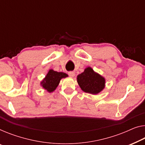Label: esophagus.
<instances>
[{
  "instance_id": "obj_1",
  "label": "esophagus",
  "mask_w": 145,
  "mask_h": 145,
  "mask_svg": "<svg viewBox=\"0 0 145 145\" xmlns=\"http://www.w3.org/2000/svg\"><path fill=\"white\" fill-rule=\"evenodd\" d=\"M68 75H70V77H73L75 76V73L73 72H68Z\"/></svg>"
}]
</instances>
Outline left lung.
Masks as SVG:
<instances>
[{
  "instance_id": "left-lung-1",
  "label": "left lung",
  "mask_w": 145,
  "mask_h": 145,
  "mask_svg": "<svg viewBox=\"0 0 145 145\" xmlns=\"http://www.w3.org/2000/svg\"><path fill=\"white\" fill-rule=\"evenodd\" d=\"M77 79L81 90L86 93L97 94L105 87L104 77L95 72L90 67L86 68L83 73L77 75Z\"/></svg>"
}]
</instances>
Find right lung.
I'll use <instances>...</instances> for the list:
<instances>
[{
	"label": "right lung",
	"mask_w": 145,
	"mask_h": 145,
	"mask_svg": "<svg viewBox=\"0 0 145 145\" xmlns=\"http://www.w3.org/2000/svg\"><path fill=\"white\" fill-rule=\"evenodd\" d=\"M66 77H68V75L66 73L58 72L53 70H49L46 76L41 82V85L47 92H52L57 88L61 79Z\"/></svg>",
	"instance_id": "1"
}]
</instances>
